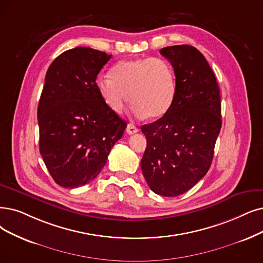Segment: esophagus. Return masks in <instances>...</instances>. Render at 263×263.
I'll list each match as a JSON object with an SVG mask.
<instances>
[{
  "label": "esophagus",
  "instance_id": "esophagus-1",
  "mask_svg": "<svg viewBox=\"0 0 263 263\" xmlns=\"http://www.w3.org/2000/svg\"><path fill=\"white\" fill-rule=\"evenodd\" d=\"M138 130H139V129H138L137 126L132 124V123H129V124L127 125V127H126V132H127V134H129V135L138 133Z\"/></svg>",
  "mask_w": 263,
  "mask_h": 263
}]
</instances>
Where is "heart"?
<instances>
[{
    "mask_svg": "<svg viewBox=\"0 0 263 263\" xmlns=\"http://www.w3.org/2000/svg\"><path fill=\"white\" fill-rule=\"evenodd\" d=\"M109 77L99 79L97 88L104 104L115 114H121L129 101L135 117L157 120L171 110L175 101V71L163 58L120 61L111 68Z\"/></svg>",
    "mask_w": 263,
    "mask_h": 263,
    "instance_id": "heart-1",
    "label": "heart"
}]
</instances>
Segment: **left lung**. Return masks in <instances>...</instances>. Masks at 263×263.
Here are the masks:
<instances>
[{"mask_svg":"<svg viewBox=\"0 0 263 263\" xmlns=\"http://www.w3.org/2000/svg\"><path fill=\"white\" fill-rule=\"evenodd\" d=\"M177 82L171 110L141 126L146 148L141 171L151 190L175 197L193 187L211 167L221 129V101L214 72L198 49L190 45L164 47Z\"/></svg>","mask_w":263,"mask_h":263,"instance_id":"8db88e82","label":"left lung"}]
</instances>
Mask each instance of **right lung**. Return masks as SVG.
<instances>
[{
    "instance_id": "obj_1",
    "label": "right lung",
    "mask_w": 263,
    "mask_h": 263,
    "mask_svg": "<svg viewBox=\"0 0 263 263\" xmlns=\"http://www.w3.org/2000/svg\"><path fill=\"white\" fill-rule=\"evenodd\" d=\"M112 55L76 47L49 66L37 107L40 153L55 182L89 183L106 165L126 122L104 104L97 76Z\"/></svg>"
}]
</instances>
